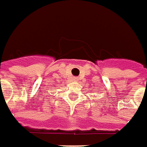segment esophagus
<instances>
[{
	"label": "esophagus",
	"instance_id": "1",
	"mask_svg": "<svg viewBox=\"0 0 147 147\" xmlns=\"http://www.w3.org/2000/svg\"><path fill=\"white\" fill-rule=\"evenodd\" d=\"M73 80H78V78H77V77H73Z\"/></svg>",
	"mask_w": 147,
	"mask_h": 147
}]
</instances>
